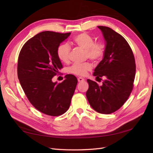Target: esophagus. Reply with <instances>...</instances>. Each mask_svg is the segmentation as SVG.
I'll return each mask as SVG.
<instances>
[{"label": "esophagus", "instance_id": "34e87169", "mask_svg": "<svg viewBox=\"0 0 153 153\" xmlns=\"http://www.w3.org/2000/svg\"><path fill=\"white\" fill-rule=\"evenodd\" d=\"M85 80L84 78H83L82 77H78V81L79 82H84Z\"/></svg>", "mask_w": 153, "mask_h": 153}]
</instances>
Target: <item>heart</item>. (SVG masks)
Here are the masks:
<instances>
[{
    "label": "heart",
    "mask_w": 153,
    "mask_h": 153,
    "mask_svg": "<svg viewBox=\"0 0 153 153\" xmlns=\"http://www.w3.org/2000/svg\"><path fill=\"white\" fill-rule=\"evenodd\" d=\"M73 44L85 50L86 56L93 61L102 58L105 52V47L100 43H94V39L86 33H80L73 37L72 39ZM70 47L67 43L59 45L57 49V57L61 61L67 62L69 59ZM92 69V65L89 62L83 64H74L69 68V71L77 75L84 76L88 71Z\"/></svg>",
    "instance_id": "b5f03b06"
}]
</instances>
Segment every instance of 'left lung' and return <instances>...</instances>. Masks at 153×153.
<instances>
[{"mask_svg":"<svg viewBox=\"0 0 153 153\" xmlns=\"http://www.w3.org/2000/svg\"><path fill=\"white\" fill-rule=\"evenodd\" d=\"M105 43L103 59L94 69L96 78L105 77L103 84L88 79V101L96 112L108 114L120 108L133 89L136 66L134 55L123 37L108 27L98 26Z\"/></svg>","mask_w":153,"mask_h":153,"instance_id":"8db88e82","label":"left lung"}]
</instances>
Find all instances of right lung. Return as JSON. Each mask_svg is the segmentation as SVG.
Masks as SVG:
<instances>
[{"label": "right lung", "mask_w": 153, "mask_h": 153, "mask_svg": "<svg viewBox=\"0 0 153 153\" xmlns=\"http://www.w3.org/2000/svg\"><path fill=\"white\" fill-rule=\"evenodd\" d=\"M70 34L41 32L27 41L18 57V78L26 96L37 110L52 116L68 110L78 82L73 75L60 84L52 82L62 68L57 47Z\"/></svg>", "instance_id": "right-lung-1"}]
</instances>
